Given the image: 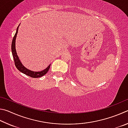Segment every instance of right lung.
Wrapping results in <instances>:
<instances>
[{
	"mask_svg": "<svg viewBox=\"0 0 128 128\" xmlns=\"http://www.w3.org/2000/svg\"><path fill=\"white\" fill-rule=\"evenodd\" d=\"M20 26V24H19ZM17 27L16 32L14 37L13 38L12 42V46H11V49H12V55L13 57V59H14L15 66L17 68L18 70L20 71H21V72L24 73V74H25L28 76H29L31 78H40L42 77V76L46 74L47 72L49 71V69L50 68V64L47 67V68L44 69V70L41 71H32L30 70H28L27 68H26L23 64H22L21 62L20 61V60L18 58V56L17 54L16 50V39L17 37V34L18 33V27Z\"/></svg>",
	"mask_w": 128,
	"mask_h": 128,
	"instance_id": "right-lung-1",
	"label": "right lung"
}]
</instances>
